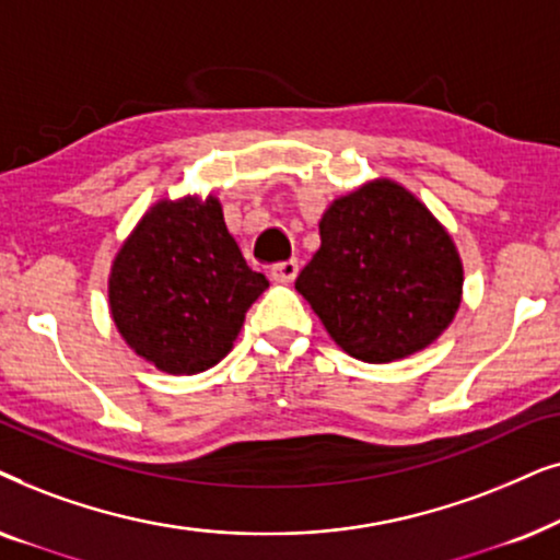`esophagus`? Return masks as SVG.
Listing matches in <instances>:
<instances>
[{
  "label": "esophagus",
  "instance_id": "34e87169",
  "mask_svg": "<svg viewBox=\"0 0 560 560\" xmlns=\"http://www.w3.org/2000/svg\"><path fill=\"white\" fill-rule=\"evenodd\" d=\"M296 273H300V260L296 258L281 260V264L271 266V279L279 281V284H289V281H294Z\"/></svg>",
  "mask_w": 560,
  "mask_h": 560
}]
</instances>
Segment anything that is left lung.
<instances>
[{"instance_id":"8db88e82","label":"left lung","mask_w":560,"mask_h":560,"mask_svg":"<svg viewBox=\"0 0 560 560\" xmlns=\"http://www.w3.org/2000/svg\"><path fill=\"white\" fill-rule=\"evenodd\" d=\"M296 292L348 355L399 361L456 317L464 264L428 207L392 178L338 197L319 220V248Z\"/></svg>"}]
</instances>
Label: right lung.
Returning a JSON list of instances; mask_svg holds the SVG:
<instances>
[{"mask_svg": "<svg viewBox=\"0 0 560 560\" xmlns=\"http://www.w3.org/2000/svg\"><path fill=\"white\" fill-rule=\"evenodd\" d=\"M266 287L228 233L218 197L161 199L112 260L109 312L140 358L189 376L230 353Z\"/></svg>", "mask_w": 560, "mask_h": 560, "instance_id": "1", "label": "right lung"}]
</instances>
